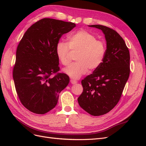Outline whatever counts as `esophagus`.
Instances as JSON below:
<instances>
[{
    "mask_svg": "<svg viewBox=\"0 0 146 146\" xmlns=\"http://www.w3.org/2000/svg\"><path fill=\"white\" fill-rule=\"evenodd\" d=\"M70 82L72 84H76V83H77V82L76 80H70Z\"/></svg>",
    "mask_w": 146,
    "mask_h": 146,
    "instance_id": "obj_1",
    "label": "esophagus"
}]
</instances>
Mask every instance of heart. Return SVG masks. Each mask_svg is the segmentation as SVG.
<instances>
[{"instance_id":"1","label":"heart","mask_w":146,"mask_h":146,"mask_svg":"<svg viewBox=\"0 0 146 146\" xmlns=\"http://www.w3.org/2000/svg\"><path fill=\"white\" fill-rule=\"evenodd\" d=\"M71 50L78 52L77 62L64 69L73 79L80 78L88 70L98 69L102 64L107 51L104 41L97 39L95 35L86 30H78L69 37V44L58 41L56 46V55L61 64L68 66L71 61Z\"/></svg>"}]
</instances>
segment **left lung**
I'll use <instances>...</instances> for the list:
<instances>
[{
    "label": "left lung",
    "mask_w": 146,
    "mask_h": 146,
    "mask_svg": "<svg viewBox=\"0 0 146 146\" xmlns=\"http://www.w3.org/2000/svg\"><path fill=\"white\" fill-rule=\"evenodd\" d=\"M88 26L102 31L107 51L102 64L82 80L83 90L78 102L87 113L97 116L111 111L120 100L130 75V53L115 30L102 25Z\"/></svg>",
    "instance_id": "1"
}]
</instances>
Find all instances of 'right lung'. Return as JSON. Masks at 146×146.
Instances as JSON below:
<instances>
[{
    "label": "right lung",
    "mask_w": 146,
    "mask_h": 146,
    "mask_svg": "<svg viewBox=\"0 0 146 146\" xmlns=\"http://www.w3.org/2000/svg\"><path fill=\"white\" fill-rule=\"evenodd\" d=\"M76 25L44 18L29 27L19 43L13 77L21 102L31 112L43 114L50 111L69 84L68 75L58 73L56 46L61 36Z\"/></svg>",
    "instance_id": "1"
}]
</instances>
